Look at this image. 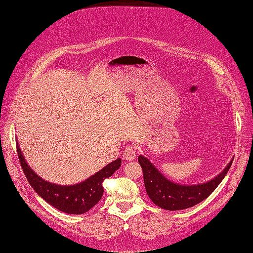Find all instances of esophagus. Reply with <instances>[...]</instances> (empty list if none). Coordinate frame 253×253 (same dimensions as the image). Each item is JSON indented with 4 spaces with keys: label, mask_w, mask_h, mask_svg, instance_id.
Masks as SVG:
<instances>
[{
    "label": "esophagus",
    "mask_w": 253,
    "mask_h": 253,
    "mask_svg": "<svg viewBox=\"0 0 253 253\" xmlns=\"http://www.w3.org/2000/svg\"><path fill=\"white\" fill-rule=\"evenodd\" d=\"M135 157H136V148L134 145H128L124 152V158L126 160H128V162H131V160L135 159Z\"/></svg>",
    "instance_id": "esophagus-1"
}]
</instances>
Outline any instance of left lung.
Returning a JSON list of instances; mask_svg holds the SVG:
<instances>
[{
	"mask_svg": "<svg viewBox=\"0 0 253 253\" xmlns=\"http://www.w3.org/2000/svg\"><path fill=\"white\" fill-rule=\"evenodd\" d=\"M232 162L233 159L223 172L208 182L194 186H181L167 179L149 159L142 155L138 157V163L143 172L145 191L151 201L160 208L170 211L187 209L206 200L224 179Z\"/></svg>",
	"mask_w": 253,
	"mask_h": 253,
	"instance_id": "1",
	"label": "left lung"
}]
</instances>
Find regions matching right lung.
<instances>
[{"mask_svg":"<svg viewBox=\"0 0 253 253\" xmlns=\"http://www.w3.org/2000/svg\"><path fill=\"white\" fill-rule=\"evenodd\" d=\"M17 152L22 170L33 189L49 205L68 214H83L93 208L102 197V182L111 177L121 165V159L118 158L86 180L73 186H60L45 181L32 170L23 157L18 142Z\"/></svg>","mask_w":253,"mask_h":253,"instance_id":"obj_1","label":"right lung"}]
</instances>
